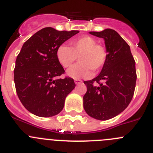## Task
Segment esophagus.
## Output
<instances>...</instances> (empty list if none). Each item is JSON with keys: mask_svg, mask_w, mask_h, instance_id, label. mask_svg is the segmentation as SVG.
Wrapping results in <instances>:
<instances>
[{"mask_svg": "<svg viewBox=\"0 0 153 153\" xmlns=\"http://www.w3.org/2000/svg\"><path fill=\"white\" fill-rule=\"evenodd\" d=\"M74 82H75L76 84H80V83H82V80L79 79H74Z\"/></svg>", "mask_w": 153, "mask_h": 153, "instance_id": "esophagus-1", "label": "esophagus"}]
</instances>
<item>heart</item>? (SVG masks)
Segmentation results:
<instances>
[{
    "mask_svg": "<svg viewBox=\"0 0 153 153\" xmlns=\"http://www.w3.org/2000/svg\"><path fill=\"white\" fill-rule=\"evenodd\" d=\"M70 47L60 45L56 51V57L63 68H68L76 59L79 63L70 67L67 74L74 79L89 78L91 70L97 72L103 67L107 60L106 47L97 44L96 39L83 36L70 41Z\"/></svg>",
    "mask_w": 153,
    "mask_h": 153,
    "instance_id": "b5f03b06",
    "label": "heart"
}]
</instances>
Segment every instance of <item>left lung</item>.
Returning a JSON list of instances; mask_svg holds the SVG:
<instances>
[{
    "label": "left lung",
    "mask_w": 153,
    "mask_h": 153,
    "mask_svg": "<svg viewBox=\"0 0 153 153\" xmlns=\"http://www.w3.org/2000/svg\"><path fill=\"white\" fill-rule=\"evenodd\" d=\"M90 33L104 39L108 53L100 74L84 81L87 91L83 107L91 117L109 120L122 113L132 100L137 78L136 62L129 46L117 31L106 29Z\"/></svg>",
    "instance_id": "8db88e82"
}]
</instances>
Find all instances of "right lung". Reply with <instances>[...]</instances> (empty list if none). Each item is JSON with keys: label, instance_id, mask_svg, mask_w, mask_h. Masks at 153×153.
Instances as JSON below:
<instances>
[{"label": "right lung", "instance_id": "obj_1", "mask_svg": "<svg viewBox=\"0 0 153 153\" xmlns=\"http://www.w3.org/2000/svg\"><path fill=\"white\" fill-rule=\"evenodd\" d=\"M78 33L45 27L23 45L17 56L13 79L19 100L31 113L51 117L63 109L65 99L76 84L69 76L57 79L65 71L58 61L56 51Z\"/></svg>", "mask_w": 153, "mask_h": 153}]
</instances>
